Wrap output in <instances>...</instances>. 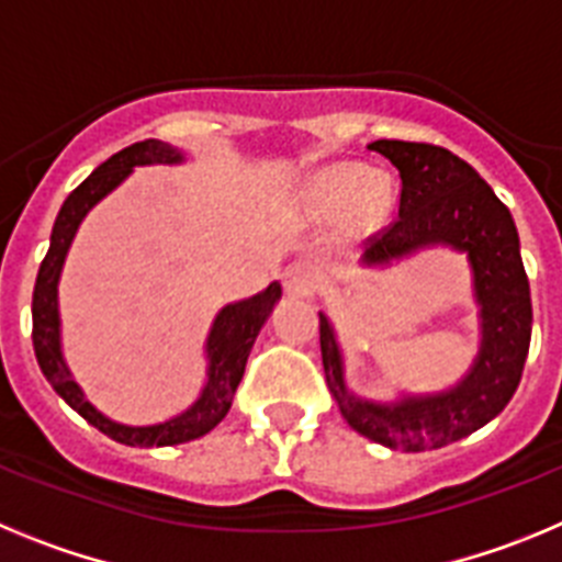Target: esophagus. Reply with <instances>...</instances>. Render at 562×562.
Masks as SVG:
<instances>
[{
    "mask_svg": "<svg viewBox=\"0 0 562 562\" xmlns=\"http://www.w3.org/2000/svg\"><path fill=\"white\" fill-rule=\"evenodd\" d=\"M315 267L312 265H304V261H297V265L286 267L284 276H281V281H284V290L286 295H306V292L315 286Z\"/></svg>",
    "mask_w": 562,
    "mask_h": 562,
    "instance_id": "34e87169",
    "label": "esophagus"
}]
</instances>
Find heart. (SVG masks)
I'll return each instance as SVG.
<instances>
[{
  "mask_svg": "<svg viewBox=\"0 0 562 562\" xmlns=\"http://www.w3.org/2000/svg\"><path fill=\"white\" fill-rule=\"evenodd\" d=\"M301 207L312 220H335L346 211L355 231H371L389 216L391 186L382 173H369L357 162H331L304 182Z\"/></svg>",
  "mask_w": 562,
  "mask_h": 562,
  "instance_id": "1",
  "label": "heart"
}]
</instances>
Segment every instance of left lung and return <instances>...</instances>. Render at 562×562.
Here are the masks:
<instances>
[{
  "instance_id": "8db88e82",
  "label": "left lung",
  "mask_w": 562,
  "mask_h": 562,
  "mask_svg": "<svg viewBox=\"0 0 562 562\" xmlns=\"http://www.w3.org/2000/svg\"><path fill=\"white\" fill-rule=\"evenodd\" d=\"M400 171V216L374 236L362 270H389L425 250L448 247L467 258L479 346L464 374L439 391L396 389L371 400L351 389L337 326L321 315V357L342 419L366 439L402 453H422L464 439L493 422L520 382L532 340V297L513 213L470 162L428 143L374 140Z\"/></svg>"
}]
</instances>
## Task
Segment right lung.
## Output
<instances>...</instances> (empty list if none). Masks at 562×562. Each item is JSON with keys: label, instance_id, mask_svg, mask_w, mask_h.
I'll use <instances>...</instances> for the list:
<instances>
[{"label": "right lung", "instance_id": "right-lung-1", "mask_svg": "<svg viewBox=\"0 0 562 562\" xmlns=\"http://www.w3.org/2000/svg\"><path fill=\"white\" fill-rule=\"evenodd\" d=\"M188 160H191V154L186 148L162 140H143L112 154L106 162H101L64 200L53 233H49V250L44 256L42 267H38L36 290H33V349H36L42 374L47 376L53 391L67 402L69 408L78 411L89 425H95L109 439L128 445V448H171V445H182V441L211 434L231 411L238 382L245 376L252 342H256L261 326L270 321L272 310L281 301V284L272 281L267 290L241 297V301H231V304L216 312L205 337V382H202L196 400L188 408H182L180 414L168 416L162 422H151V425H126V422H117L103 414V411H98L87 400L76 374L69 371L61 340L58 284H61L69 247L76 241L78 227L87 220L89 211L98 202L106 200L109 193L117 191L132 177L134 168L182 166Z\"/></svg>", "mask_w": 562, "mask_h": 562}]
</instances>
